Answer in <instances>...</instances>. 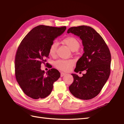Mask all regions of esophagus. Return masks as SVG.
Segmentation results:
<instances>
[{"label": "esophagus", "instance_id": "1", "mask_svg": "<svg viewBox=\"0 0 124 124\" xmlns=\"http://www.w3.org/2000/svg\"><path fill=\"white\" fill-rule=\"evenodd\" d=\"M65 74H66V73H65L64 72H61V77H63L64 76H65Z\"/></svg>", "mask_w": 124, "mask_h": 124}]
</instances>
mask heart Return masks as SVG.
<instances>
[{"instance_id":"heart-1","label":"heart","mask_w":124,"mask_h":124,"mask_svg":"<svg viewBox=\"0 0 124 124\" xmlns=\"http://www.w3.org/2000/svg\"><path fill=\"white\" fill-rule=\"evenodd\" d=\"M63 42L67 45L72 51L77 50L80 46V43L76 38L73 36H68L63 39ZM57 47V43L54 42L52 43L49 48V54L51 56L55 55L56 48ZM74 64L73 60L69 59H60L54 62V65L60 70L64 71H68L70 70Z\"/></svg>"}]
</instances>
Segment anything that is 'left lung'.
Here are the masks:
<instances>
[{
  "mask_svg": "<svg viewBox=\"0 0 124 124\" xmlns=\"http://www.w3.org/2000/svg\"><path fill=\"white\" fill-rule=\"evenodd\" d=\"M67 33L79 37L83 46L84 53L77 61L74 72L86 71L82 77L71 74L74 80L69 90L77 98L93 99L100 93L110 75V51L102 37L90 26L72 27Z\"/></svg>",
  "mask_w": 124,
  "mask_h": 124,
  "instance_id": "1",
  "label": "left lung"
}]
</instances>
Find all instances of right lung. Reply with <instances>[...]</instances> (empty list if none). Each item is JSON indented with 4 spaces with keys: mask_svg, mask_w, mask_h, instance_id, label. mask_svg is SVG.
<instances>
[{
    "mask_svg": "<svg viewBox=\"0 0 124 124\" xmlns=\"http://www.w3.org/2000/svg\"><path fill=\"white\" fill-rule=\"evenodd\" d=\"M66 28L37 26L25 36L17 49L15 60L16 80L24 93L31 98L47 97L53 83L60 77L56 69H51L45 73L41 67L48 56L50 45Z\"/></svg>",
    "mask_w": 124,
    "mask_h": 124,
    "instance_id": "right-lung-1",
    "label": "right lung"
}]
</instances>
